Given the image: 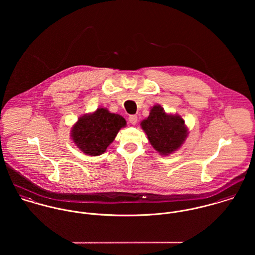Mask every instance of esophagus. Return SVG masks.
Listing matches in <instances>:
<instances>
[{
  "label": "esophagus",
  "mask_w": 255,
  "mask_h": 255,
  "mask_svg": "<svg viewBox=\"0 0 255 255\" xmlns=\"http://www.w3.org/2000/svg\"><path fill=\"white\" fill-rule=\"evenodd\" d=\"M128 121H129V123H130L131 125H135V124L137 123V116H135V115H130V116L128 117Z\"/></svg>",
  "instance_id": "1"
}]
</instances>
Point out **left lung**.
I'll list each match as a JSON object with an SVG mask.
<instances>
[{"instance_id":"obj_1","label":"left lung","mask_w":255,"mask_h":255,"mask_svg":"<svg viewBox=\"0 0 255 255\" xmlns=\"http://www.w3.org/2000/svg\"><path fill=\"white\" fill-rule=\"evenodd\" d=\"M140 126L150 144L164 156L177 151L188 134L182 117L167 114L160 105L151 108L148 118L140 123Z\"/></svg>"}]
</instances>
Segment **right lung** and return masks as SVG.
Here are the masks:
<instances>
[{"label": "right lung", "mask_w": 255, "mask_h": 255, "mask_svg": "<svg viewBox=\"0 0 255 255\" xmlns=\"http://www.w3.org/2000/svg\"><path fill=\"white\" fill-rule=\"evenodd\" d=\"M127 125L126 120L106 108H98L78 119L72 128V139L84 154H103L114 141L119 130Z\"/></svg>", "instance_id": "right-lung-1"}]
</instances>
